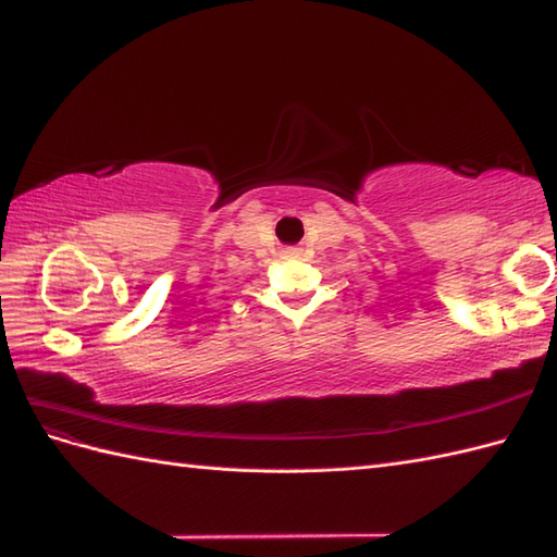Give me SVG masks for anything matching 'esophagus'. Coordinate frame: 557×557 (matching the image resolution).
Returning <instances> with one entry per match:
<instances>
[{
  "mask_svg": "<svg viewBox=\"0 0 557 557\" xmlns=\"http://www.w3.org/2000/svg\"><path fill=\"white\" fill-rule=\"evenodd\" d=\"M298 252H300L298 247H286V250H283V255H286V257H295Z\"/></svg>",
  "mask_w": 557,
  "mask_h": 557,
  "instance_id": "34e87169",
  "label": "esophagus"
}]
</instances>
